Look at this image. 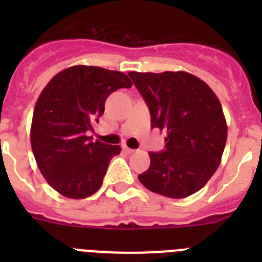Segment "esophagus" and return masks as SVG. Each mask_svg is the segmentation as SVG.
<instances>
[{"instance_id":"obj_1","label":"esophagus","mask_w":262,"mask_h":262,"mask_svg":"<svg viewBox=\"0 0 262 262\" xmlns=\"http://www.w3.org/2000/svg\"><path fill=\"white\" fill-rule=\"evenodd\" d=\"M123 151L127 152V154H134V152H135V149H133V148H128L127 145H123Z\"/></svg>"}]
</instances>
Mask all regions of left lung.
<instances>
[{
	"label": "left lung",
	"mask_w": 262,
	"mask_h": 262,
	"mask_svg": "<svg viewBox=\"0 0 262 262\" xmlns=\"http://www.w3.org/2000/svg\"><path fill=\"white\" fill-rule=\"evenodd\" d=\"M147 102L152 128L166 131L165 149L149 152L151 165L139 174L148 190L185 198L216 172L227 142L222 105L205 81L187 72H129Z\"/></svg>",
	"instance_id": "1"
}]
</instances>
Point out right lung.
Wrapping results in <instances>:
<instances>
[{
    "instance_id": "obj_1",
    "label": "right lung",
    "mask_w": 262,
    "mask_h": 262,
    "mask_svg": "<svg viewBox=\"0 0 262 262\" xmlns=\"http://www.w3.org/2000/svg\"><path fill=\"white\" fill-rule=\"evenodd\" d=\"M128 76L99 67L75 66L59 72L41 90L31 123V148L46 181L72 200L90 196L102 185L119 145L92 140L113 92L131 88Z\"/></svg>"
}]
</instances>
